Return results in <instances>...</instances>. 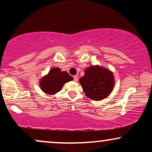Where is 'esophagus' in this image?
<instances>
[{
    "label": "esophagus",
    "mask_w": 152,
    "mask_h": 152,
    "mask_svg": "<svg viewBox=\"0 0 152 152\" xmlns=\"http://www.w3.org/2000/svg\"><path fill=\"white\" fill-rule=\"evenodd\" d=\"M73 79H74L75 82H78V77L77 76V75L74 76V77H73Z\"/></svg>",
    "instance_id": "esophagus-1"
}]
</instances>
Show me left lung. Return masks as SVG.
I'll list each match as a JSON object with an SVG mask.
<instances>
[{
  "instance_id": "obj_1",
  "label": "left lung",
  "mask_w": 152,
  "mask_h": 152,
  "mask_svg": "<svg viewBox=\"0 0 152 152\" xmlns=\"http://www.w3.org/2000/svg\"><path fill=\"white\" fill-rule=\"evenodd\" d=\"M80 84L88 98L100 101L111 94L115 85V78L111 70L99 65L91 66L84 70Z\"/></svg>"
}]
</instances>
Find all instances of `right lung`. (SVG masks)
<instances>
[{"label":"right lung","instance_id":"add662e5","mask_svg":"<svg viewBox=\"0 0 152 152\" xmlns=\"http://www.w3.org/2000/svg\"><path fill=\"white\" fill-rule=\"evenodd\" d=\"M73 80L66 71H61V68L53 67L39 81V86L47 95H54L59 92L66 82Z\"/></svg>","mask_w":152,"mask_h":152}]
</instances>
